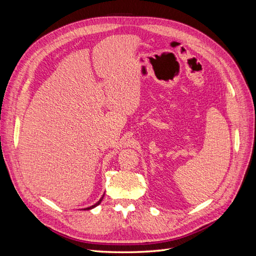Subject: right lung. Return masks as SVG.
<instances>
[{
  "label": "right lung",
  "mask_w": 256,
  "mask_h": 256,
  "mask_svg": "<svg viewBox=\"0 0 256 256\" xmlns=\"http://www.w3.org/2000/svg\"><path fill=\"white\" fill-rule=\"evenodd\" d=\"M104 196H102V198H100V200H98V202H97V203H95L94 205H92V206H90V207H86V208H84V209H83V210H90V209H92V208H95L96 206H98V205H99L100 203H102V200H104Z\"/></svg>",
  "instance_id": "add662e5"
}]
</instances>
